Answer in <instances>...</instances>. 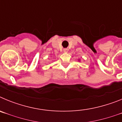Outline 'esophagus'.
<instances>
[{
	"mask_svg": "<svg viewBox=\"0 0 122 122\" xmlns=\"http://www.w3.org/2000/svg\"><path fill=\"white\" fill-rule=\"evenodd\" d=\"M63 52H68V49H63Z\"/></svg>",
	"mask_w": 122,
	"mask_h": 122,
	"instance_id": "obj_1",
	"label": "esophagus"
}]
</instances>
